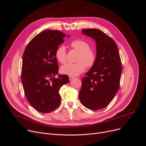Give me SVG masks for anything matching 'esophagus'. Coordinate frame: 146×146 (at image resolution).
<instances>
[{"instance_id":"esophagus-1","label":"esophagus","mask_w":146,"mask_h":146,"mask_svg":"<svg viewBox=\"0 0 146 146\" xmlns=\"http://www.w3.org/2000/svg\"><path fill=\"white\" fill-rule=\"evenodd\" d=\"M73 78H74V77H72V76H69V80H70V81L72 80Z\"/></svg>"}]
</instances>
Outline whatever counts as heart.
I'll return each instance as SVG.
<instances>
[{"label": "heart", "mask_w": 146, "mask_h": 146, "mask_svg": "<svg viewBox=\"0 0 146 146\" xmlns=\"http://www.w3.org/2000/svg\"><path fill=\"white\" fill-rule=\"evenodd\" d=\"M72 48L79 52L77 59L78 62L76 64L68 63L62 66L61 72L70 76H77L84 72L86 66L90 68L92 67L96 61V55L95 51L90 48V46L87 41L77 39L70 43ZM56 59L61 64H65L66 61V51L65 46H60L55 52Z\"/></svg>", "instance_id": "heart-1"}]
</instances>
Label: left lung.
Instances as JSON below:
<instances>
[{
	"mask_svg": "<svg viewBox=\"0 0 146 146\" xmlns=\"http://www.w3.org/2000/svg\"><path fill=\"white\" fill-rule=\"evenodd\" d=\"M82 33L95 40L97 52L94 65L82 79L79 99L87 108L98 110L106 108L119 90L121 58L114 40L106 33L98 29H84Z\"/></svg>",
	"mask_w": 146,
	"mask_h": 146,
	"instance_id": "obj_1",
	"label": "left lung"
}]
</instances>
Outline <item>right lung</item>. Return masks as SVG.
Instances as JSON below:
<instances>
[{"instance_id": "obj_1", "label": "right lung", "mask_w": 146, "mask_h": 146, "mask_svg": "<svg viewBox=\"0 0 146 146\" xmlns=\"http://www.w3.org/2000/svg\"><path fill=\"white\" fill-rule=\"evenodd\" d=\"M65 36L59 31H44L31 40L23 54L21 80L25 95L30 105L40 113H48L59 107V91L69 82L66 74L55 77L58 73L55 52Z\"/></svg>"}]
</instances>
